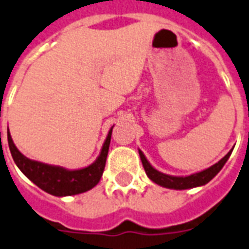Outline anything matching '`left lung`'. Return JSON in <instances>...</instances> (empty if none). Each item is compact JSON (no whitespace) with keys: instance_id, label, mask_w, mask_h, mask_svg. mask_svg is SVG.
Wrapping results in <instances>:
<instances>
[{"instance_id":"8db88e82","label":"left lung","mask_w":249,"mask_h":249,"mask_svg":"<svg viewBox=\"0 0 249 249\" xmlns=\"http://www.w3.org/2000/svg\"><path fill=\"white\" fill-rule=\"evenodd\" d=\"M233 150H231L229 153L220 160L217 161L216 164H213V166H210L209 169L202 170L200 173L191 174L188 177H172L168 176V174L160 173L157 169H154L153 166L150 165V163L146 160L145 155H143L141 151H139L140 158H141V161H142L143 169L146 172L147 177L150 179L155 182L157 184L160 186L166 187V188H174V190H187V188H194V187L203 186V184L209 183L213 177L216 176L219 172L221 170V168L224 166V164L227 163V160L229 159L231 154Z\"/></svg>"}]
</instances>
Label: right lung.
Here are the masks:
<instances>
[{
    "label": "right lung",
    "instance_id": "obj_1",
    "mask_svg": "<svg viewBox=\"0 0 249 249\" xmlns=\"http://www.w3.org/2000/svg\"><path fill=\"white\" fill-rule=\"evenodd\" d=\"M112 129L113 127L107 136L102 153L95 163L80 170H66L59 166L47 165V164L28 159L16 149L10 132H7V140H9V147L12 159L18 166V169L21 170L33 183H36L39 188H42L43 191H46L53 196H71V195L83 194L91 190L100 180L104 168H106Z\"/></svg>",
    "mask_w": 249,
    "mask_h": 249
}]
</instances>
